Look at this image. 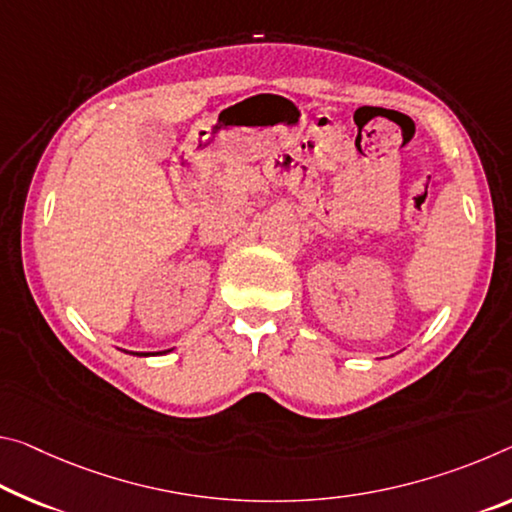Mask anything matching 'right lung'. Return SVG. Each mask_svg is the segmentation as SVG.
I'll return each instance as SVG.
<instances>
[{"label": "right lung", "instance_id": "add662e5", "mask_svg": "<svg viewBox=\"0 0 512 512\" xmlns=\"http://www.w3.org/2000/svg\"><path fill=\"white\" fill-rule=\"evenodd\" d=\"M170 351H173V348H170ZM132 355H139V358H148V355H152V353H132Z\"/></svg>", "mask_w": 512, "mask_h": 512}]
</instances>
